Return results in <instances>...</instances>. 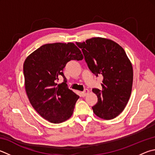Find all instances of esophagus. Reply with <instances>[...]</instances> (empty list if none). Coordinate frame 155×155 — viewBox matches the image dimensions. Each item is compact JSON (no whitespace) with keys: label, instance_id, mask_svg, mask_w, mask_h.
<instances>
[{"label":"esophagus","instance_id":"obj_1","mask_svg":"<svg viewBox=\"0 0 155 155\" xmlns=\"http://www.w3.org/2000/svg\"><path fill=\"white\" fill-rule=\"evenodd\" d=\"M88 93H89V90L87 89H84L83 91L81 92V94H82L83 97H85L87 94H88Z\"/></svg>","mask_w":155,"mask_h":155}]
</instances>
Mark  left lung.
<instances>
[{"instance_id": "left-lung-1", "label": "left lung", "mask_w": 155, "mask_h": 155, "mask_svg": "<svg viewBox=\"0 0 155 155\" xmlns=\"http://www.w3.org/2000/svg\"><path fill=\"white\" fill-rule=\"evenodd\" d=\"M82 50L85 62L95 77L103 76L102 88H94L97 102L94 112L104 119H112L125 108L133 84V68L125 50L109 39L96 37L76 43Z\"/></svg>"}]
</instances>
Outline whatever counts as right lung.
Here are the masks:
<instances>
[{
    "instance_id": "obj_1",
    "label": "right lung",
    "mask_w": 155,
    "mask_h": 155,
    "mask_svg": "<svg viewBox=\"0 0 155 155\" xmlns=\"http://www.w3.org/2000/svg\"><path fill=\"white\" fill-rule=\"evenodd\" d=\"M83 58L74 43H56L44 45L26 59L24 75L28 97L45 119L60 123L72 116L79 96L68 89L63 70L70 60ZM61 76L63 82L58 84Z\"/></svg>"
}]
</instances>
